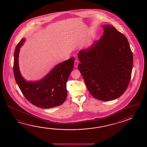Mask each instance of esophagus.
Masks as SVG:
<instances>
[{
  "label": "esophagus",
  "instance_id": "esophagus-1",
  "mask_svg": "<svg viewBox=\"0 0 147 147\" xmlns=\"http://www.w3.org/2000/svg\"><path fill=\"white\" fill-rule=\"evenodd\" d=\"M78 64H79V62H78V60H75V63H74V66H75V68H77L78 66Z\"/></svg>",
  "mask_w": 147,
  "mask_h": 147
}]
</instances>
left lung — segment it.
Segmentation results:
<instances>
[{
	"instance_id": "left-lung-1",
	"label": "left lung",
	"mask_w": 147,
	"mask_h": 147,
	"mask_svg": "<svg viewBox=\"0 0 147 147\" xmlns=\"http://www.w3.org/2000/svg\"><path fill=\"white\" fill-rule=\"evenodd\" d=\"M103 36L91 48L78 53V69L88 90L95 98L109 101L128 88L133 55L127 38L111 25H104Z\"/></svg>"
}]
</instances>
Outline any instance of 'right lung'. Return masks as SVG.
<instances>
[{
  "label": "right lung",
  "mask_w": 147,
  "mask_h": 147,
  "mask_svg": "<svg viewBox=\"0 0 147 147\" xmlns=\"http://www.w3.org/2000/svg\"><path fill=\"white\" fill-rule=\"evenodd\" d=\"M25 41L24 38L17 44L13 61L14 76L22 94L30 103L39 108L48 109L62 105L67 96L66 84L74 68L75 58L72 57L57 65L40 80L26 81L20 72L18 63L20 48Z\"/></svg>",
  "instance_id": "add662e5"
}]
</instances>
